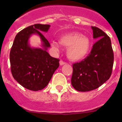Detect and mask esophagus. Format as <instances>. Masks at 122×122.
<instances>
[{"label": "esophagus", "mask_w": 122, "mask_h": 122, "mask_svg": "<svg viewBox=\"0 0 122 122\" xmlns=\"http://www.w3.org/2000/svg\"><path fill=\"white\" fill-rule=\"evenodd\" d=\"M59 63H60V65H63L65 64V63H66V62H63V60H60Z\"/></svg>", "instance_id": "1"}]
</instances>
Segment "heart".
<instances>
[{
  "instance_id": "heart-1",
  "label": "heart",
  "mask_w": 122,
  "mask_h": 122,
  "mask_svg": "<svg viewBox=\"0 0 122 122\" xmlns=\"http://www.w3.org/2000/svg\"><path fill=\"white\" fill-rule=\"evenodd\" d=\"M59 43L61 45L68 47L66 54L72 61H79L84 59L89 54L91 48V41L89 38L78 32H72L60 37ZM52 47L59 50V46L56 41H52Z\"/></svg>"
}]
</instances>
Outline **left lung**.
I'll return each instance as SVG.
<instances>
[{
  "label": "left lung",
  "mask_w": 122,
  "mask_h": 122,
  "mask_svg": "<svg viewBox=\"0 0 122 122\" xmlns=\"http://www.w3.org/2000/svg\"><path fill=\"white\" fill-rule=\"evenodd\" d=\"M92 29L97 41L87 57L73 64L71 84L79 92L98 88L109 79L112 71L114 52L109 36L97 27Z\"/></svg>",
  "instance_id": "1"
}]
</instances>
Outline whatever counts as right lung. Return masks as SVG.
<instances>
[{"mask_svg":"<svg viewBox=\"0 0 122 122\" xmlns=\"http://www.w3.org/2000/svg\"><path fill=\"white\" fill-rule=\"evenodd\" d=\"M50 25L36 24L25 28L16 35L10 53L11 71L14 79L25 89L32 91L43 89L59 66V59L52 57L47 49L49 41L40 31L47 32ZM37 34L43 48H31L28 39Z\"/></svg>","mask_w":122,"mask_h":122,"instance_id":"add662e5","label":"right lung"}]
</instances>
